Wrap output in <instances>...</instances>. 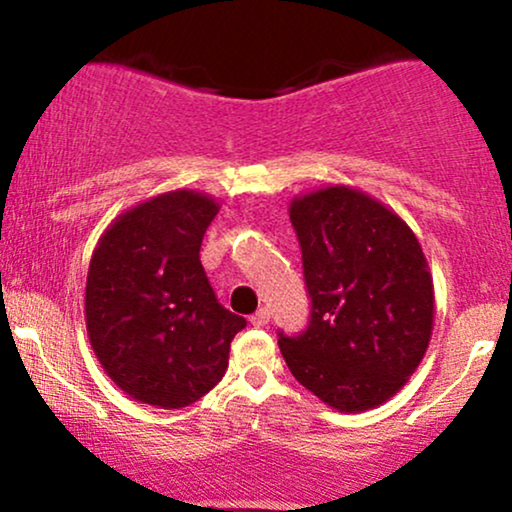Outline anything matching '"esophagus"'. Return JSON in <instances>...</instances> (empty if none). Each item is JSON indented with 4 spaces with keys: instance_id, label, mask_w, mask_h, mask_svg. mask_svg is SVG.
<instances>
[{
    "instance_id": "esophagus-1",
    "label": "esophagus",
    "mask_w": 512,
    "mask_h": 512,
    "mask_svg": "<svg viewBox=\"0 0 512 512\" xmlns=\"http://www.w3.org/2000/svg\"><path fill=\"white\" fill-rule=\"evenodd\" d=\"M249 321H251V324H254L256 328L268 326V321H270V310H268V307H261V310H256L254 314H251Z\"/></svg>"
}]
</instances>
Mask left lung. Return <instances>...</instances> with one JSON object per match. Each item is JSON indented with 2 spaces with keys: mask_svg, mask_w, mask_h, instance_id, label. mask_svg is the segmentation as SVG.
<instances>
[{
  "mask_svg": "<svg viewBox=\"0 0 512 512\" xmlns=\"http://www.w3.org/2000/svg\"><path fill=\"white\" fill-rule=\"evenodd\" d=\"M312 296L310 326L279 333L293 377L338 412H366L405 387L431 342L429 263L394 209L331 184L289 205Z\"/></svg>",
  "mask_w": 512,
  "mask_h": 512,
  "instance_id": "1",
  "label": "left lung"
}]
</instances>
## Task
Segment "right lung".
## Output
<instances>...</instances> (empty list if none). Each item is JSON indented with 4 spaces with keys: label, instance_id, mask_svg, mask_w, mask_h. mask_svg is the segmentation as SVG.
Wrapping results in <instances>:
<instances>
[{
    "label": "right lung",
    "instance_id": "obj_1",
    "mask_svg": "<svg viewBox=\"0 0 512 512\" xmlns=\"http://www.w3.org/2000/svg\"><path fill=\"white\" fill-rule=\"evenodd\" d=\"M219 200L177 188L125 209L95 244L86 277L90 347L123 394L186 408L226 375L247 321L219 305L200 244Z\"/></svg>",
    "mask_w": 512,
    "mask_h": 512
}]
</instances>
